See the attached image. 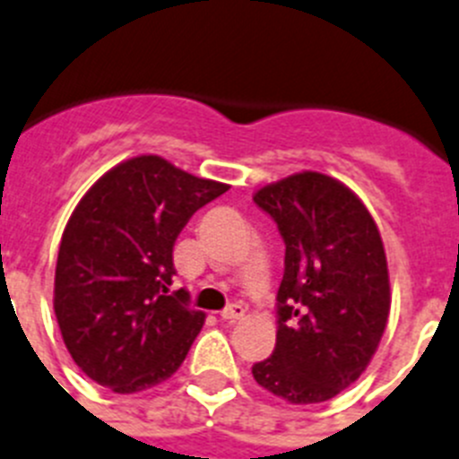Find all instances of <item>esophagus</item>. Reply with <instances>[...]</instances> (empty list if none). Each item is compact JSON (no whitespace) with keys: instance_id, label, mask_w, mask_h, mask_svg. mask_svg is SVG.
<instances>
[{"instance_id":"obj_1","label":"esophagus","mask_w":459,"mask_h":459,"mask_svg":"<svg viewBox=\"0 0 459 459\" xmlns=\"http://www.w3.org/2000/svg\"><path fill=\"white\" fill-rule=\"evenodd\" d=\"M244 316V306H239V303H233V306L226 307L224 312H221V319L224 321H238Z\"/></svg>"}]
</instances>
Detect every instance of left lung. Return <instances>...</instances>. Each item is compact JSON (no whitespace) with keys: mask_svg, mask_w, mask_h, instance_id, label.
I'll return each instance as SVG.
<instances>
[{"mask_svg":"<svg viewBox=\"0 0 459 459\" xmlns=\"http://www.w3.org/2000/svg\"><path fill=\"white\" fill-rule=\"evenodd\" d=\"M254 201L276 221L285 272L276 349L251 374L290 403H321L362 376L387 326L383 239L365 204L319 171L264 186Z\"/></svg>","mask_w":459,"mask_h":459,"instance_id":"1","label":"left lung"}]
</instances>
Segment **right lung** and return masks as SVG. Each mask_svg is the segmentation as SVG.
I'll use <instances>...</instances> for the list:
<instances>
[{
	"label": "right lung",
	"instance_id": "right-lung-1",
	"mask_svg": "<svg viewBox=\"0 0 459 459\" xmlns=\"http://www.w3.org/2000/svg\"><path fill=\"white\" fill-rule=\"evenodd\" d=\"M226 190L160 156H138L79 201L58 249L54 312L72 359L94 383L143 392L183 365L205 315L186 290L169 292L174 242Z\"/></svg>",
	"mask_w": 459,
	"mask_h": 459
}]
</instances>
